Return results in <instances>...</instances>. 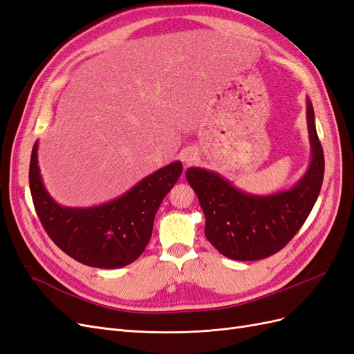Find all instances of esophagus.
I'll list each match as a JSON object with an SVG mask.
<instances>
[{
    "instance_id": "1",
    "label": "esophagus",
    "mask_w": 354,
    "mask_h": 354,
    "mask_svg": "<svg viewBox=\"0 0 354 354\" xmlns=\"http://www.w3.org/2000/svg\"><path fill=\"white\" fill-rule=\"evenodd\" d=\"M180 158H181V160H183L186 165H192V164L196 162L199 155H198V152L195 151L194 147H187V149H185L183 152H181Z\"/></svg>"
}]
</instances>
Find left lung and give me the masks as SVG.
Returning a JSON list of instances; mask_svg holds the SVG:
<instances>
[{"label":"left lung","mask_w":354,"mask_h":354,"mask_svg":"<svg viewBox=\"0 0 354 354\" xmlns=\"http://www.w3.org/2000/svg\"><path fill=\"white\" fill-rule=\"evenodd\" d=\"M307 125L312 162L303 178L289 190L259 196L245 194L217 173L189 168L186 178L205 214V236L224 257L239 261L263 260L281 251L301 229L322 187L324 149L307 99Z\"/></svg>","instance_id":"obj_1"}]
</instances>
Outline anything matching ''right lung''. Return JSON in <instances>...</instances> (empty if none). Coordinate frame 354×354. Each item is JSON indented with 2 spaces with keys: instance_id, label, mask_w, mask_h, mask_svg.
Masks as SVG:
<instances>
[{
  "instance_id": "1",
  "label": "right lung",
  "mask_w": 354,
  "mask_h": 354,
  "mask_svg": "<svg viewBox=\"0 0 354 354\" xmlns=\"http://www.w3.org/2000/svg\"><path fill=\"white\" fill-rule=\"evenodd\" d=\"M37 151L38 142L32 147L29 187L38 218L51 241L73 260L99 269H118L137 260L152 236L160 202L181 176V162L155 171L103 205L66 208L42 185Z\"/></svg>"
}]
</instances>
